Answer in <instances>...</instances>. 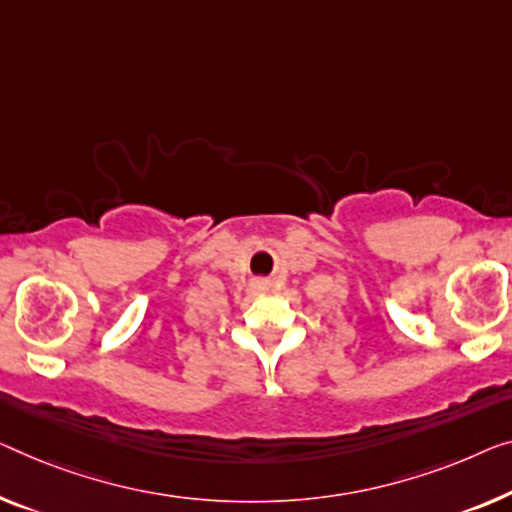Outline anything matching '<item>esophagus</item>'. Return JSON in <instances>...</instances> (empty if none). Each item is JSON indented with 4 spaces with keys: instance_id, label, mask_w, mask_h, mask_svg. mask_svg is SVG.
Segmentation results:
<instances>
[{
    "instance_id": "34e87169",
    "label": "esophagus",
    "mask_w": 512,
    "mask_h": 512,
    "mask_svg": "<svg viewBox=\"0 0 512 512\" xmlns=\"http://www.w3.org/2000/svg\"><path fill=\"white\" fill-rule=\"evenodd\" d=\"M250 287H253L255 292H266V289H269V280H266V278H255L253 282H250Z\"/></svg>"
}]
</instances>
